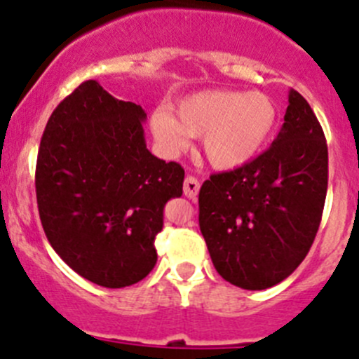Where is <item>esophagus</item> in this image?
I'll list each match as a JSON object with an SVG mask.
<instances>
[{
    "label": "esophagus",
    "mask_w": 359,
    "mask_h": 359,
    "mask_svg": "<svg viewBox=\"0 0 359 359\" xmlns=\"http://www.w3.org/2000/svg\"><path fill=\"white\" fill-rule=\"evenodd\" d=\"M199 189H201V183L197 177H194V176L185 177V183H183V192H185V196L189 197V199H196L197 194H199Z\"/></svg>",
    "instance_id": "1"
}]
</instances>
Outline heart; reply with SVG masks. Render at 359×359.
Returning <instances> with one entry per match:
<instances>
[{"mask_svg": "<svg viewBox=\"0 0 359 359\" xmlns=\"http://www.w3.org/2000/svg\"><path fill=\"white\" fill-rule=\"evenodd\" d=\"M174 114L158 109L151 114L149 128L158 148L176 155L189 148L190 137H203L208 163L220 170L252 162L278 121L275 100L261 91H199L177 102Z\"/></svg>", "mask_w": 359, "mask_h": 359, "instance_id": "b5f03b06", "label": "heart"}]
</instances>
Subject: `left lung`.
Wrapping results in <instances>:
<instances>
[{
  "mask_svg": "<svg viewBox=\"0 0 359 359\" xmlns=\"http://www.w3.org/2000/svg\"><path fill=\"white\" fill-rule=\"evenodd\" d=\"M326 190L324 132L309 102L291 90L271 146L201 187L199 227L218 275L248 291L287 278L312 247Z\"/></svg>",
  "mask_w": 359,
  "mask_h": 359,
  "instance_id": "obj_1",
  "label": "left lung"
}]
</instances>
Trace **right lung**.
I'll list each match as a JSON object with an SVG mask.
<instances>
[{"label": "right lung", "instance_id": "add662e5", "mask_svg": "<svg viewBox=\"0 0 359 359\" xmlns=\"http://www.w3.org/2000/svg\"><path fill=\"white\" fill-rule=\"evenodd\" d=\"M146 112L86 81L50 114L35 187L50 247L86 280L137 284L156 264L163 206L182 197L185 170L146 148Z\"/></svg>", "mask_w": 359, "mask_h": 359}]
</instances>
